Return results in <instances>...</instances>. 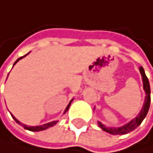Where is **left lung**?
Returning a JSON list of instances; mask_svg holds the SVG:
<instances>
[{"mask_svg":"<svg viewBox=\"0 0 153 153\" xmlns=\"http://www.w3.org/2000/svg\"><path fill=\"white\" fill-rule=\"evenodd\" d=\"M140 73L142 75V78H143V84H144V90L146 92V99H145V103L143 105L142 110L140 111L139 115L137 116L135 119H133L132 121H130L128 123H126L123 126L121 127H115V128H112V127H106L104 125H102V123L98 122L99 126L102 128V130L108 132L110 134H126L128 132L133 131L135 128H137L140 125L141 123L143 122V120L147 116V114L149 112V104H150V86H149V82L147 76H146L144 68L140 67Z\"/></svg>","mask_w":153,"mask_h":153,"instance_id":"1","label":"left lung"}]
</instances>
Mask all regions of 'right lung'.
<instances>
[{
	"label": "right lung",
	"mask_w": 153,
	"mask_h": 153,
	"mask_svg": "<svg viewBox=\"0 0 153 153\" xmlns=\"http://www.w3.org/2000/svg\"><path fill=\"white\" fill-rule=\"evenodd\" d=\"M27 55V54H26ZM26 55H24V56H22V57H20V58H18L16 61H15V63H14V65L16 64L20 59L21 58H23V57H25ZM13 65V66H14ZM73 102V100L70 102V103L68 104V106L66 107V109H65V111H64V113H66L67 111H68V109H69V107H70V105H71V102ZM13 117V119L15 120V122H16L17 123H19V125H21L22 126H24V128H26V129H27V130H30V131H41V130H45V129H47V128H49V127H51V126H53L55 123H56L57 122L56 121H54V122H51V123H45V125H43V126H26V125H24V123H20L16 118H15L13 115H11Z\"/></svg>",
	"instance_id": "1"
}]
</instances>
